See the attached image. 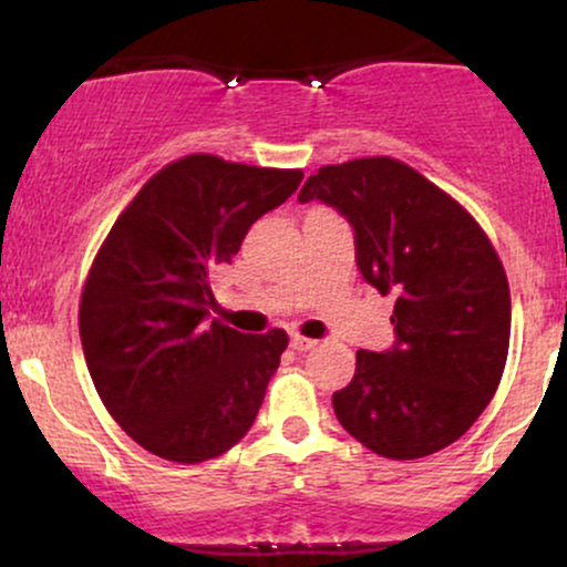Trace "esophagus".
I'll use <instances>...</instances> for the list:
<instances>
[{"label":"esophagus","instance_id":"esophagus-1","mask_svg":"<svg viewBox=\"0 0 567 567\" xmlns=\"http://www.w3.org/2000/svg\"><path fill=\"white\" fill-rule=\"evenodd\" d=\"M290 347L296 351H309V349L317 347V341H315V338H306L301 333H292L290 336Z\"/></svg>","mask_w":567,"mask_h":567}]
</instances>
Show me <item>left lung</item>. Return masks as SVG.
Returning <instances> with one entry per match:
<instances>
[{"label": "left lung", "instance_id": "8db88e82", "mask_svg": "<svg viewBox=\"0 0 567 567\" xmlns=\"http://www.w3.org/2000/svg\"><path fill=\"white\" fill-rule=\"evenodd\" d=\"M298 199L343 213L362 277L396 296V347L357 351L354 379L333 394L338 421L383 458L442 451L504 375L512 301L496 247L461 202L394 157L324 165Z\"/></svg>", "mask_w": 567, "mask_h": 567}]
</instances>
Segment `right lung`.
I'll use <instances>...</instances> for the list:
<instances>
[{
	"instance_id": "right-lung-1",
	"label": "right lung",
	"mask_w": 567,
	"mask_h": 567,
	"mask_svg": "<svg viewBox=\"0 0 567 567\" xmlns=\"http://www.w3.org/2000/svg\"><path fill=\"white\" fill-rule=\"evenodd\" d=\"M301 178L188 154L141 186L97 247L80 301L82 351L101 402L148 453L202 464L256 421L288 333L207 324L210 269Z\"/></svg>"
}]
</instances>
